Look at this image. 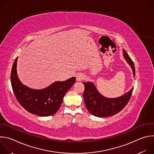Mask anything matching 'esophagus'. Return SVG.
Wrapping results in <instances>:
<instances>
[{
  "label": "esophagus",
  "instance_id": "34e87169",
  "mask_svg": "<svg viewBox=\"0 0 154 154\" xmlns=\"http://www.w3.org/2000/svg\"><path fill=\"white\" fill-rule=\"evenodd\" d=\"M85 79V75L81 73H79L76 75V79L77 81H81V80H84Z\"/></svg>",
  "mask_w": 154,
  "mask_h": 154
}]
</instances>
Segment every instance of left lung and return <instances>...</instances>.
Masks as SVG:
<instances>
[{"label": "left lung", "instance_id": "left-lung-1", "mask_svg": "<svg viewBox=\"0 0 154 154\" xmlns=\"http://www.w3.org/2000/svg\"><path fill=\"white\" fill-rule=\"evenodd\" d=\"M124 58L132 69L134 76H135V66L127 52L124 49ZM85 90L83 94L85 106L88 112L97 117H108L119 112L128 103L134 88L131 89L124 95L116 98H107L101 95L94 83L92 82H83Z\"/></svg>", "mask_w": 154, "mask_h": 154}]
</instances>
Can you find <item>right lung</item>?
I'll list each match as a JSON object with an SVG mask.
<instances>
[{
  "instance_id": "right-lung-1",
  "label": "right lung",
  "mask_w": 154,
  "mask_h": 154,
  "mask_svg": "<svg viewBox=\"0 0 154 154\" xmlns=\"http://www.w3.org/2000/svg\"><path fill=\"white\" fill-rule=\"evenodd\" d=\"M17 57L13 63L11 72V83L14 96L25 109L39 116H49L57 113L64 95L75 82L71 77L63 82H55L42 90L31 89L19 80L16 71Z\"/></svg>"
}]
</instances>
